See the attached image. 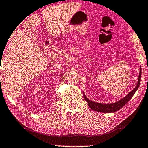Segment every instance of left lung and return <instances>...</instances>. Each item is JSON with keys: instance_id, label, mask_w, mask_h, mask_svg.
I'll use <instances>...</instances> for the list:
<instances>
[{"instance_id": "obj_1", "label": "left lung", "mask_w": 148, "mask_h": 148, "mask_svg": "<svg viewBox=\"0 0 148 148\" xmlns=\"http://www.w3.org/2000/svg\"><path fill=\"white\" fill-rule=\"evenodd\" d=\"M141 77V68L140 67V71H139V77H138V82H137V86H135V88L133 89L131 92H129L126 96L121 99V100L118 101V102L112 103V104H100V103H97V102H93V101L90 100L86 96V95L84 94L85 100L88 102L89 107H90L92 110L94 111H97V112H105V113L116 112L117 110H120L121 108H123V107L131 100L135 93L136 92L137 89L139 88V84H140Z\"/></svg>"}]
</instances>
